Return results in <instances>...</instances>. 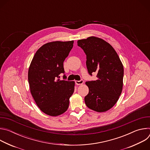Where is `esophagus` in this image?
<instances>
[{
  "instance_id": "1",
  "label": "esophagus",
  "mask_w": 150,
  "mask_h": 150,
  "mask_svg": "<svg viewBox=\"0 0 150 150\" xmlns=\"http://www.w3.org/2000/svg\"><path fill=\"white\" fill-rule=\"evenodd\" d=\"M83 83V79H81L80 81H75V83L76 85H82Z\"/></svg>"
}]
</instances>
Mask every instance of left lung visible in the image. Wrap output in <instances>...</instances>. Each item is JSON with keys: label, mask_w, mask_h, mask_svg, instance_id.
I'll return each mask as SVG.
<instances>
[{"label": "left lung", "mask_w": 150, "mask_h": 150, "mask_svg": "<svg viewBox=\"0 0 150 150\" xmlns=\"http://www.w3.org/2000/svg\"><path fill=\"white\" fill-rule=\"evenodd\" d=\"M78 46L87 56L88 74L97 79L85 82L89 93L85 97L88 108L98 112L110 109L117 101L123 87V67L113 47L104 40L90 37L79 40Z\"/></svg>", "instance_id": "obj_1"}]
</instances>
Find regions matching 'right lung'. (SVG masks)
Masks as SVG:
<instances>
[{"label":"right lung","mask_w":150,"mask_h":150,"mask_svg":"<svg viewBox=\"0 0 150 150\" xmlns=\"http://www.w3.org/2000/svg\"><path fill=\"white\" fill-rule=\"evenodd\" d=\"M73 44L74 41L47 42L36 52L28 69L31 95L40 109L51 116L67 110L74 91L75 82L60 80L59 75L65 73L63 62Z\"/></svg>","instance_id":"add662e5"}]
</instances>
